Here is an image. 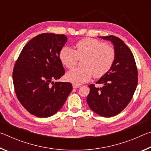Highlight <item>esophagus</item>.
<instances>
[{"mask_svg":"<svg viewBox=\"0 0 151 151\" xmlns=\"http://www.w3.org/2000/svg\"><path fill=\"white\" fill-rule=\"evenodd\" d=\"M73 88H77L80 87V86L77 85H75V84H73Z\"/></svg>","mask_w":151,"mask_h":151,"instance_id":"obj_1","label":"esophagus"}]
</instances>
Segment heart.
Segmentation results:
<instances>
[{"label": "heart", "instance_id": "1", "mask_svg": "<svg viewBox=\"0 0 151 151\" xmlns=\"http://www.w3.org/2000/svg\"><path fill=\"white\" fill-rule=\"evenodd\" d=\"M59 58L61 63L68 69L76 66L79 58H85L84 68H76L68 72L67 81L81 85L90 81L92 76L100 78L111 69L115 59V51L111 46L99 40L85 38L76 43V50L65 47L61 49Z\"/></svg>", "mask_w": 151, "mask_h": 151}]
</instances>
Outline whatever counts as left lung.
Returning <instances> with one entry per match:
<instances>
[{
    "label": "left lung",
    "mask_w": 151,
    "mask_h": 151,
    "mask_svg": "<svg viewBox=\"0 0 151 151\" xmlns=\"http://www.w3.org/2000/svg\"><path fill=\"white\" fill-rule=\"evenodd\" d=\"M99 38L112 42L115 59L111 69L96 83L102 87H95L93 84L88 86L86 102L97 114L111 117L120 113L131 101L138 83V71L131 50L121 39L113 35Z\"/></svg>",
    "instance_id": "left-lung-1"
}]
</instances>
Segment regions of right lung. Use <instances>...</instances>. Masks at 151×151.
Returning <instances> with one entry per match:
<instances>
[{
  "label": "right lung",
  "instance_id": "obj_1",
  "mask_svg": "<svg viewBox=\"0 0 151 151\" xmlns=\"http://www.w3.org/2000/svg\"><path fill=\"white\" fill-rule=\"evenodd\" d=\"M66 41L64 35H37L24 46L15 63L12 78L17 96L24 108L36 116L47 118L55 114L73 90L70 83L52 81L65 73L59 54Z\"/></svg>",
  "mask_w": 151,
  "mask_h": 151
}]
</instances>
